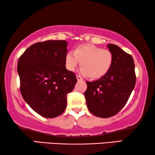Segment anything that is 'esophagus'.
<instances>
[{"label": "esophagus", "instance_id": "1", "mask_svg": "<svg viewBox=\"0 0 155 155\" xmlns=\"http://www.w3.org/2000/svg\"><path fill=\"white\" fill-rule=\"evenodd\" d=\"M76 78H77L78 81H82V80H83V79H82V78L80 77V75H77V76H76Z\"/></svg>", "mask_w": 155, "mask_h": 155}]
</instances>
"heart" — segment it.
<instances>
[{"instance_id": "b5f03b06", "label": "heart", "mask_w": 155, "mask_h": 155, "mask_svg": "<svg viewBox=\"0 0 155 155\" xmlns=\"http://www.w3.org/2000/svg\"><path fill=\"white\" fill-rule=\"evenodd\" d=\"M80 62V73L91 79H100L111 68L113 56L111 51L98 46L86 44L80 45L73 52L65 55V67L69 71H75Z\"/></svg>"}]
</instances>
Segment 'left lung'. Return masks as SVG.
Listing matches in <instances>:
<instances>
[{"instance_id":"obj_1","label":"left lung","mask_w":155,"mask_h":155,"mask_svg":"<svg viewBox=\"0 0 155 155\" xmlns=\"http://www.w3.org/2000/svg\"><path fill=\"white\" fill-rule=\"evenodd\" d=\"M107 48L113 56L111 68L104 77L86 82L87 87L84 93L89 111L102 118L115 115L122 109L136 82L132 56L114 44Z\"/></svg>"}]
</instances>
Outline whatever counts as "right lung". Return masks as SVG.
I'll return each instance as SVG.
<instances>
[{
    "label": "right lung",
    "instance_id": "1",
    "mask_svg": "<svg viewBox=\"0 0 155 155\" xmlns=\"http://www.w3.org/2000/svg\"><path fill=\"white\" fill-rule=\"evenodd\" d=\"M68 42L47 41L33 44L18 62L23 99L35 112L47 118L58 117L67 106V94L77 82L66 69Z\"/></svg>",
    "mask_w": 155,
    "mask_h": 155
}]
</instances>
